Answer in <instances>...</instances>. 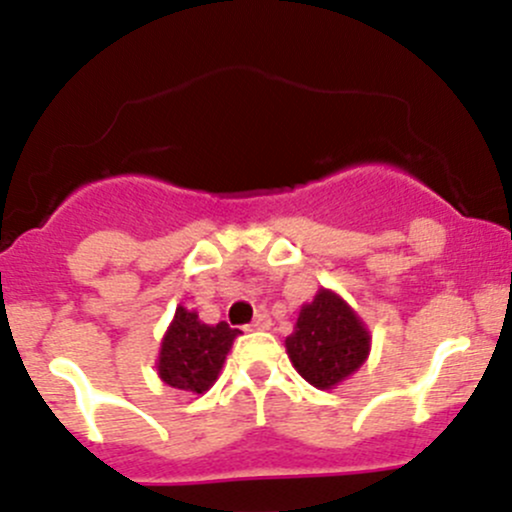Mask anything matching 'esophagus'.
I'll use <instances>...</instances> for the list:
<instances>
[{
	"label": "esophagus",
	"mask_w": 512,
	"mask_h": 512,
	"mask_svg": "<svg viewBox=\"0 0 512 512\" xmlns=\"http://www.w3.org/2000/svg\"><path fill=\"white\" fill-rule=\"evenodd\" d=\"M247 329H250V332H260V329H270V317H267V314H257V317L252 319L250 324H247Z\"/></svg>",
	"instance_id": "esophagus-1"
}]
</instances>
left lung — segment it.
Here are the masks:
<instances>
[{"instance_id":"1","label":"left lung","mask_w":512,"mask_h":512,"mask_svg":"<svg viewBox=\"0 0 512 512\" xmlns=\"http://www.w3.org/2000/svg\"><path fill=\"white\" fill-rule=\"evenodd\" d=\"M285 347L302 379L317 389H334L364 364L371 334L339 294L319 289L317 297L299 309Z\"/></svg>"}]
</instances>
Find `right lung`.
Masks as SVG:
<instances>
[{"label":"right lung","mask_w":512,"mask_h":512,"mask_svg":"<svg viewBox=\"0 0 512 512\" xmlns=\"http://www.w3.org/2000/svg\"><path fill=\"white\" fill-rule=\"evenodd\" d=\"M237 334L240 329H230L225 322L203 324L198 314L178 307L160 342L158 376L173 389L205 394L218 379Z\"/></svg>","instance_id":"right-lung-1"}]
</instances>
